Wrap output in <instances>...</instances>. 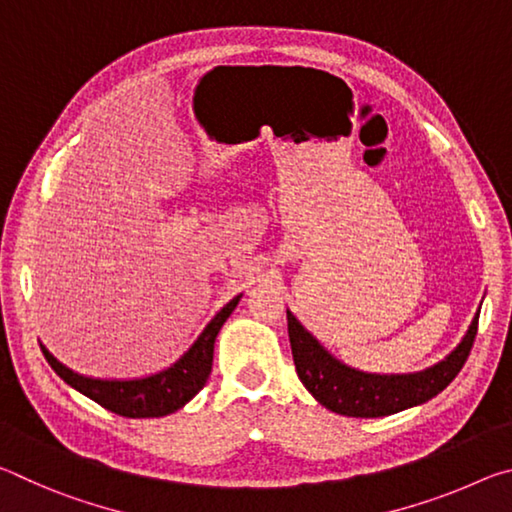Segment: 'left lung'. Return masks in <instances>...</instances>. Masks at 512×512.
Instances as JSON below:
<instances>
[{
    "label": "left lung",
    "instance_id": "8db88e82",
    "mask_svg": "<svg viewBox=\"0 0 512 512\" xmlns=\"http://www.w3.org/2000/svg\"><path fill=\"white\" fill-rule=\"evenodd\" d=\"M287 320L296 372L314 400L325 409L348 415V418H384V415L429 402L452 384V379L470 357L476 327H479V311L461 343L443 361L418 372H402V375H379V372L352 368L327 352L289 309Z\"/></svg>",
    "mask_w": 512,
    "mask_h": 512
}]
</instances>
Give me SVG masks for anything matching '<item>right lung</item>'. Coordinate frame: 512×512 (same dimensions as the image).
Segmentation results:
<instances>
[{
  "instance_id": "right-lung-1",
  "label": "right lung",
  "mask_w": 512,
  "mask_h": 512,
  "mask_svg": "<svg viewBox=\"0 0 512 512\" xmlns=\"http://www.w3.org/2000/svg\"><path fill=\"white\" fill-rule=\"evenodd\" d=\"M241 293L232 298L219 314H216L205 329L198 334V339L189 345V350L173 361L169 368L146 377L135 379H99L88 377L81 372H74L60 363L45 345L40 343V350L56 375L72 386L74 391L90 397L103 409H108L124 418H162V415L176 413L178 409L192 400V397L205 386L207 377L212 372L214 359V341L219 336L225 320L239 305Z\"/></svg>"
}]
</instances>
